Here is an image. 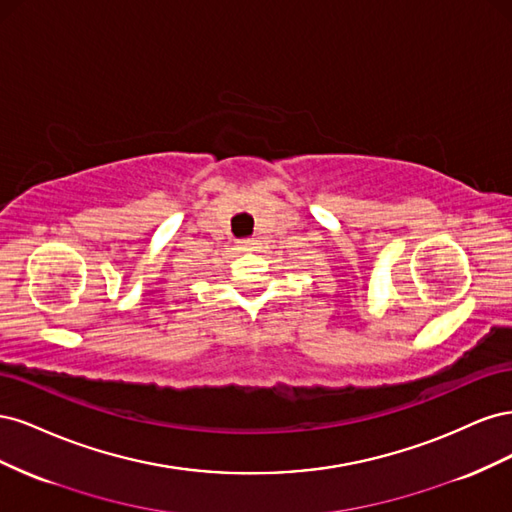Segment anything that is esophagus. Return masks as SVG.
<instances>
[{
	"label": "esophagus",
	"mask_w": 512,
	"mask_h": 512,
	"mask_svg": "<svg viewBox=\"0 0 512 512\" xmlns=\"http://www.w3.org/2000/svg\"><path fill=\"white\" fill-rule=\"evenodd\" d=\"M239 247H241L243 252H252L254 247H256V241H254V239H241V241H239Z\"/></svg>",
	"instance_id": "esophagus-1"
}]
</instances>
